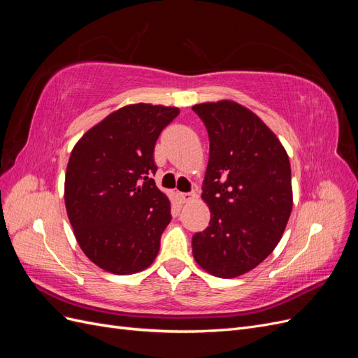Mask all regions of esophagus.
Segmentation results:
<instances>
[{"label":"esophagus","instance_id":"esophagus-1","mask_svg":"<svg viewBox=\"0 0 358 358\" xmlns=\"http://www.w3.org/2000/svg\"><path fill=\"white\" fill-rule=\"evenodd\" d=\"M180 197H182L183 203H189V201H194L197 199V194L196 192H183V194H180Z\"/></svg>","mask_w":358,"mask_h":358}]
</instances>
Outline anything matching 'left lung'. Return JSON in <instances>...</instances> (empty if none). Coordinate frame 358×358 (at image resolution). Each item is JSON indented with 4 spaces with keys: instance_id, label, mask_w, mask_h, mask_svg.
Listing matches in <instances>:
<instances>
[{
    "instance_id": "1",
    "label": "left lung",
    "mask_w": 358,
    "mask_h": 358,
    "mask_svg": "<svg viewBox=\"0 0 358 358\" xmlns=\"http://www.w3.org/2000/svg\"><path fill=\"white\" fill-rule=\"evenodd\" d=\"M209 134L201 199L210 222L192 236L206 272L236 278L257 267L279 243L292 209L291 167L284 146L255 113L234 101L192 106Z\"/></svg>"
}]
</instances>
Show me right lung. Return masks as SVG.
<instances>
[{
	"instance_id": "add662e5",
	"label": "right lung",
	"mask_w": 358,
	"mask_h": 358,
	"mask_svg": "<svg viewBox=\"0 0 358 358\" xmlns=\"http://www.w3.org/2000/svg\"><path fill=\"white\" fill-rule=\"evenodd\" d=\"M178 107L129 104L86 131L71 150L64 199L76 241L115 275L149 267L169 225L170 200L155 175V143Z\"/></svg>"
}]
</instances>
